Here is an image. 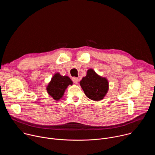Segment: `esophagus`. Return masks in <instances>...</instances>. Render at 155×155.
<instances>
[{
  "label": "esophagus",
  "mask_w": 155,
  "mask_h": 155,
  "mask_svg": "<svg viewBox=\"0 0 155 155\" xmlns=\"http://www.w3.org/2000/svg\"><path fill=\"white\" fill-rule=\"evenodd\" d=\"M72 80H73V81L75 83V84H77L78 83V78H77V77H73L72 78Z\"/></svg>",
  "instance_id": "esophagus-1"
}]
</instances>
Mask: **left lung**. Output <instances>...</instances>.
Returning a JSON list of instances; mask_svg holds the SVG:
<instances>
[{"instance_id":"left-lung-1","label":"left lung","mask_w":155,"mask_h":155,"mask_svg":"<svg viewBox=\"0 0 155 155\" xmlns=\"http://www.w3.org/2000/svg\"><path fill=\"white\" fill-rule=\"evenodd\" d=\"M86 96L91 100H102L108 90V82L105 78L98 75L93 69L87 71V75L80 82Z\"/></svg>"}]
</instances>
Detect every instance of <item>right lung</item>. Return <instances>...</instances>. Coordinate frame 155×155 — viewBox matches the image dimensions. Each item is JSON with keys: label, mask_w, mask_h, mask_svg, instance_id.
I'll list each match as a JSON object with an SVG mask.
<instances>
[{"label": "right lung", "mask_w": 155, "mask_h": 155, "mask_svg": "<svg viewBox=\"0 0 155 155\" xmlns=\"http://www.w3.org/2000/svg\"><path fill=\"white\" fill-rule=\"evenodd\" d=\"M72 80L68 76H61L59 73L56 74L47 86L48 93L54 99L59 100L64 95L68 86L72 84Z\"/></svg>", "instance_id": "1"}]
</instances>
